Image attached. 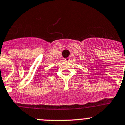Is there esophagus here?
I'll use <instances>...</instances> for the list:
<instances>
[{
	"mask_svg": "<svg viewBox=\"0 0 125 125\" xmlns=\"http://www.w3.org/2000/svg\"><path fill=\"white\" fill-rule=\"evenodd\" d=\"M64 61L69 62L70 61V58H66V59H64Z\"/></svg>",
	"mask_w": 125,
	"mask_h": 125,
	"instance_id": "obj_1",
	"label": "esophagus"
}]
</instances>
